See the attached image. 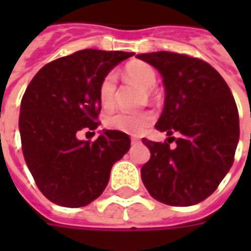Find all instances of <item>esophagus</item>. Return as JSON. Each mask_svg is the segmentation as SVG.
Here are the masks:
<instances>
[{"label": "esophagus", "mask_w": 251, "mask_h": 251, "mask_svg": "<svg viewBox=\"0 0 251 251\" xmlns=\"http://www.w3.org/2000/svg\"><path fill=\"white\" fill-rule=\"evenodd\" d=\"M137 142H140V140L136 137H131V144H137Z\"/></svg>", "instance_id": "1"}]
</instances>
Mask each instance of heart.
<instances>
[{"label": "heart", "instance_id": "heart-1", "mask_svg": "<svg viewBox=\"0 0 251 251\" xmlns=\"http://www.w3.org/2000/svg\"><path fill=\"white\" fill-rule=\"evenodd\" d=\"M125 75L127 79L141 84L144 88H148L149 94H152V87L156 84L157 74L152 66L141 60L130 62L125 67ZM115 75L113 72L107 74L100 80L98 88V99L103 109L109 110L114 106L115 102ZM154 121V114L151 111L144 113H127V111H118L110 115L106 120V125L113 130L129 133V134H138Z\"/></svg>", "mask_w": 251, "mask_h": 251}]
</instances>
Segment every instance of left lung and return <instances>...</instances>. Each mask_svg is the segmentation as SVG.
<instances>
[{
	"label": "left lung",
	"mask_w": 251,
	"mask_h": 251,
	"mask_svg": "<svg viewBox=\"0 0 251 251\" xmlns=\"http://www.w3.org/2000/svg\"><path fill=\"white\" fill-rule=\"evenodd\" d=\"M163 76L165 103L154 127L168 142L142 138L151 160L142 183L164 204L187 207L207 199L234 161L239 117L231 90L215 68L196 57L160 51L137 55ZM177 132V139L171 137ZM176 141V147L169 144Z\"/></svg>",
	"instance_id": "obj_1"
}]
</instances>
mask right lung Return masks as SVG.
Returning a JSON list of instances; mask_svg holds the SVG:
<instances>
[{
	"mask_svg": "<svg viewBox=\"0 0 251 251\" xmlns=\"http://www.w3.org/2000/svg\"><path fill=\"white\" fill-rule=\"evenodd\" d=\"M133 52L83 50L48 63L25 90L19 129L25 163L43 195L63 207H84L102 195L130 137L102 130L94 142L77 131L98 127L100 80Z\"/></svg>",
	"mask_w": 251,
	"mask_h": 251,
	"instance_id": "obj_1",
	"label": "right lung"
}]
</instances>
